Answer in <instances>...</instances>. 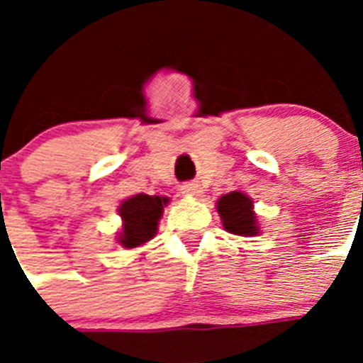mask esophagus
I'll return each mask as SVG.
<instances>
[{"mask_svg":"<svg viewBox=\"0 0 363 363\" xmlns=\"http://www.w3.org/2000/svg\"><path fill=\"white\" fill-rule=\"evenodd\" d=\"M182 192H184L185 196H191V198H196L200 196V185L198 184H185L182 185Z\"/></svg>","mask_w":363,"mask_h":363,"instance_id":"obj_1","label":"esophagus"}]
</instances>
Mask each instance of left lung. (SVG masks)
<instances>
[{
	"label": "left lung",
	"instance_id": "1",
	"mask_svg": "<svg viewBox=\"0 0 363 363\" xmlns=\"http://www.w3.org/2000/svg\"><path fill=\"white\" fill-rule=\"evenodd\" d=\"M216 211L227 233L245 238L262 233L258 214L255 213V201L245 192L233 191L220 196L216 201Z\"/></svg>",
	"mask_w": 363,
	"mask_h": 363
}]
</instances>
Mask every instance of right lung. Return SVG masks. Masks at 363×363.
Wrapping results in <instances>:
<instances>
[{"instance_id":"right-lung-1","label":"right lung","mask_w":363,"mask_h":363,"mask_svg":"<svg viewBox=\"0 0 363 363\" xmlns=\"http://www.w3.org/2000/svg\"><path fill=\"white\" fill-rule=\"evenodd\" d=\"M167 203L169 198L149 194H136L121 201L118 207V214L121 218L118 243L125 249H136L150 242L158 233L160 220Z\"/></svg>"}]
</instances>
